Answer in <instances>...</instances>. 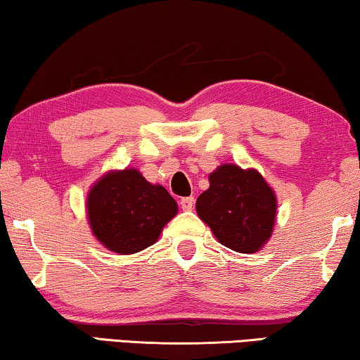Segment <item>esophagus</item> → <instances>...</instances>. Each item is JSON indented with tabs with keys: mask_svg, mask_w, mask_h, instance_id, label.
I'll return each mask as SVG.
<instances>
[{
	"mask_svg": "<svg viewBox=\"0 0 360 360\" xmlns=\"http://www.w3.org/2000/svg\"><path fill=\"white\" fill-rule=\"evenodd\" d=\"M180 206H181V210H185V211L193 210V206H195V198H193V196L181 198V200H180Z\"/></svg>",
	"mask_w": 360,
	"mask_h": 360,
	"instance_id": "obj_1",
	"label": "esophagus"
}]
</instances>
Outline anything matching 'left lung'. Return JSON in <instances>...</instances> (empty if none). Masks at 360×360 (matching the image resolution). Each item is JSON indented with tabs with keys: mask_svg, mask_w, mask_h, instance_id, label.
Returning a JSON list of instances; mask_svg holds the SVG:
<instances>
[{
	"mask_svg": "<svg viewBox=\"0 0 360 360\" xmlns=\"http://www.w3.org/2000/svg\"><path fill=\"white\" fill-rule=\"evenodd\" d=\"M196 212L222 245L253 253L273 232L276 196L257 170L226 164L210 175V188L198 196Z\"/></svg>",
	"mask_w": 360,
	"mask_h": 360,
	"instance_id": "8db88e82",
	"label": "left lung"
}]
</instances>
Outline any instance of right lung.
Wrapping results in <instances>:
<instances>
[{
  "label": "right lung",
  "instance_id": "right-lung-1",
  "mask_svg": "<svg viewBox=\"0 0 360 360\" xmlns=\"http://www.w3.org/2000/svg\"><path fill=\"white\" fill-rule=\"evenodd\" d=\"M87 214L94 236L108 250L129 255L158 240L176 214V202L160 185H150L134 169L110 172L92 186Z\"/></svg>",
  "mask_w": 360,
  "mask_h": 360
}]
</instances>
